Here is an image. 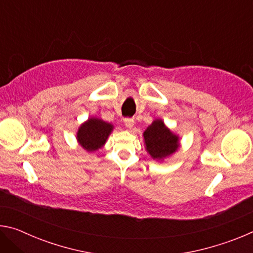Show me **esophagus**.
I'll return each mask as SVG.
<instances>
[{"label": "esophagus", "instance_id": "obj_1", "mask_svg": "<svg viewBox=\"0 0 253 253\" xmlns=\"http://www.w3.org/2000/svg\"><path fill=\"white\" fill-rule=\"evenodd\" d=\"M124 123H125V126L127 128L131 129L132 126H134V124H135V121L132 118H125V119H124Z\"/></svg>", "mask_w": 253, "mask_h": 253}]
</instances>
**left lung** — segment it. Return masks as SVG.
<instances>
[{"label":"left lung","instance_id":"obj_1","mask_svg":"<svg viewBox=\"0 0 253 253\" xmlns=\"http://www.w3.org/2000/svg\"><path fill=\"white\" fill-rule=\"evenodd\" d=\"M144 139L146 151L154 160H163L178 148V136L174 135L161 119H156L147 127L144 131Z\"/></svg>","mask_w":253,"mask_h":253}]
</instances>
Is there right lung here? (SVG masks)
Segmentation results:
<instances>
[{"mask_svg":"<svg viewBox=\"0 0 253 253\" xmlns=\"http://www.w3.org/2000/svg\"><path fill=\"white\" fill-rule=\"evenodd\" d=\"M113 128L109 123L98 118H90L80 126L77 132V139L85 151H97L104 146Z\"/></svg>","mask_w":253,"mask_h":253,"instance_id":"add662e5","label":"right lung"}]
</instances>
